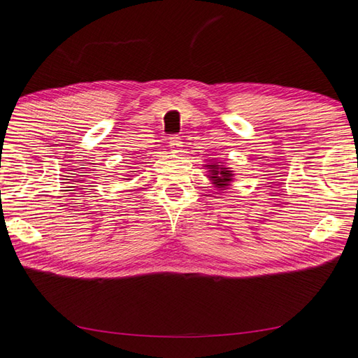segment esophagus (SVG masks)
Segmentation results:
<instances>
[{"label": "esophagus", "instance_id": "obj_1", "mask_svg": "<svg viewBox=\"0 0 358 358\" xmlns=\"http://www.w3.org/2000/svg\"><path fill=\"white\" fill-rule=\"evenodd\" d=\"M169 147H171V150H172L173 153L181 152V147H183V143L180 141V136H178V135H172V136L169 138Z\"/></svg>", "mask_w": 358, "mask_h": 358}]
</instances>
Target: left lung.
I'll use <instances>...</instances> for the list:
<instances>
[{"label": "left lung", "instance_id": "left-lung-1", "mask_svg": "<svg viewBox=\"0 0 358 358\" xmlns=\"http://www.w3.org/2000/svg\"><path fill=\"white\" fill-rule=\"evenodd\" d=\"M208 167V177L213 180V185L219 189H225L231 181H233V171H229V167H222L217 163L206 164Z\"/></svg>", "mask_w": 358, "mask_h": 358}]
</instances>
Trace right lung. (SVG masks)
Instances as JSON below:
<instances>
[{"label": "right lung", "mask_w": 358, "mask_h": 358, "mask_svg": "<svg viewBox=\"0 0 358 358\" xmlns=\"http://www.w3.org/2000/svg\"><path fill=\"white\" fill-rule=\"evenodd\" d=\"M125 180H129V178H125Z\"/></svg>", "instance_id": "1"}]
</instances>
